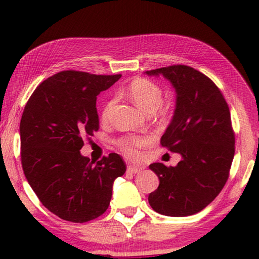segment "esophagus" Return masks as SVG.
Wrapping results in <instances>:
<instances>
[{
    "label": "esophagus",
    "instance_id": "34e87169",
    "mask_svg": "<svg viewBox=\"0 0 259 259\" xmlns=\"http://www.w3.org/2000/svg\"><path fill=\"white\" fill-rule=\"evenodd\" d=\"M126 171L130 172V174H138L142 171V168L140 166H137V165H128V169H126Z\"/></svg>",
    "mask_w": 259,
    "mask_h": 259
}]
</instances>
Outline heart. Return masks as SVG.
Here are the masks:
<instances>
[{
	"mask_svg": "<svg viewBox=\"0 0 259 259\" xmlns=\"http://www.w3.org/2000/svg\"><path fill=\"white\" fill-rule=\"evenodd\" d=\"M128 94L135 104L143 111L152 113L161 121L168 120L172 115L174 104L171 102H163V90L156 82L145 77H138L130 83ZM114 105V99L108 100L103 108V119H107L109 112ZM116 147L124 153L126 156L136 157L140 148L145 147L148 144V138L144 135H128L117 138L115 142Z\"/></svg>",
	"mask_w": 259,
	"mask_h": 259,
	"instance_id": "heart-1",
	"label": "heart"
}]
</instances>
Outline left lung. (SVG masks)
<instances>
[{
	"instance_id": "left-lung-1",
	"label": "left lung",
	"mask_w": 259,
	"mask_h": 259,
	"mask_svg": "<svg viewBox=\"0 0 259 259\" xmlns=\"http://www.w3.org/2000/svg\"><path fill=\"white\" fill-rule=\"evenodd\" d=\"M146 74H162L176 89L175 115L160 144L183 156L176 166L150 165L160 184L148 202L164 216H191L211 203L229 179L235 152L229 105L212 80L186 65Z\"/></svg>"
}]
</instances>
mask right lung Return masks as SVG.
I'll use <instances>...</instances> for the list:
<instances>
[{"label": "right lung", "mask_w": 259, "mask_h": 259, "mask_svg": "<svg viewBox=\"0 0 259 259\" xmlns=\"http://www.w3.org/2000/svg\"><path fill=\"white\" fill-rule=\"evenodd\" d=\"M120 77L61 71L41 82L26 103L19 128L25 177L41 203L64 221L102 216L113 182L126 170L116 153L96 163L80 153L83 139L99 129L97 96Z\"/></svg>", "instance_id": "add662e5"}]
</instances>
